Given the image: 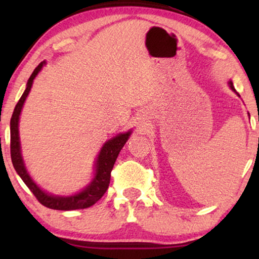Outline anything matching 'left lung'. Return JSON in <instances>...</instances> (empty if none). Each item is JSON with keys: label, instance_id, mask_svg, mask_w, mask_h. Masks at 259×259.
Listing matches in <instances>:
<instances>
[{"label": "left lung", "instance_id": "1", "mask_svg": "<svg viewBox=\"0 0 259 259\" xmlns=\"http://www.w3.org/2000/svg\"><path fill=\"white\" fill-rule=\"evenodd\" d=\"M229 84H230V88H231V90H232L233 92H236L235 87H233V83H232V81H229ZM236 93H237V92H236ZM237 94H238V93H237ZM238 95H239V94H238Z\"/></svg>", "mask_w": 259, "mask_h": 259}]
</instances>
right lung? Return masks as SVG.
<instances>
[{"label": "right lung", "instance_id": "add662e5", "mask_svg": "<svg viewBox=\"0 0 259 259\" xmlns=\"http://www.w3.org/2000/svg\"><path fill=\"white\" fill-rule=\"evenodd\" d=\"M46 65V61H42L36 68L34 69L29 80L27 82V88L23 92L22 97L17 102L14 109L12 119H10V157H12V162L14 168L17 172V175L21 177L24 184L28 186L36 199L40 201L46 207L53 208V210H61V211H69V210H79V208H87L94 205L100 198L104 196L106 191L109 186L111 182V172L114 166V162L118 158V155L128 140L131 136V131L126 133H120L112 139L106 141L102 146L100 153L98 154L97 161H95V175L92 182L81 191V192L73 194V196L62 197V196H53L41 190L34 180L31 179L29 173L27 172L26 166H24L22 154H21V146H20V136H19V120L20 114L22 111L23 104L29 94L30 88L33 86V81L35 76L37 75L38 72L42 69V67Z\"/></svg>", "mask_w": 259, "mask_h": 259}]
</instances>
